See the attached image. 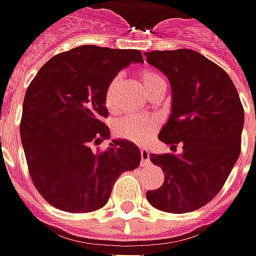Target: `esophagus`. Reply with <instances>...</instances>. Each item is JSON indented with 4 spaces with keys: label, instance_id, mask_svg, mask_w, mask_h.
I'll return each instance as SVG.
<instances>
[{
    "label": "esophagus",
    "instance_id": "esophagus-1",
    "mask_svg": "<svg viewBox=\"0 0 256 256\" xmlns=\"http://www.w3.org/2000/svg\"><path fill=\"white\" fill-rule=\"evenodd\" d=\"M140 158H142V163H148L150 159V153L148 149H140Z\"/></svg>",
    "mask_w": 256,
    "mask_h": 256
}]
</instances>
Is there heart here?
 <instances>
[{
  "instance_id": "1",
  "label": "heart",
  "mask_w": 256,
  "mask_h": 256,
  "mask_svg": "<svg viewBox=\"0 0 256 256\" xmlns=\"http://www.w3.org/2000/svg\"><path fill=\"white\" fill-rule=\"evenodd\" d=\"M140 82L148 94L159 87H166V80L163 78L160 72L149 70V68L140 72ZM120 84H122L120 77H114L113 80H110V83L107 84L106 90H104V104L110 112H116L118 107L117 96H118ZM156 124H158L156 118H152V117L128 116L117 120L114 124V132L117 136L123 139L132 140L134 143H144L154 133Z\"/></svg>"
}]
</instances>
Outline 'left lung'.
<instances>
[{
    "label": "left lung",
    "instance_id": "1",
    "mask_svg": "<svg viewBox=\"0 0 256 256\" xmlns=\"http://www.w3.org/2000/svg\"><path fill=\"white\" fill-rule=\"evenodd\" d=\"M146 60L172 88L170 114L159 140L170 149L184 144L180 154L150 153L164 182L146 198L163 212H192L219 194L238 160L244 108L228 74L196 51H150Z\"/></svg>",
    "mask_w": 256,
    "mask_h": 256
}]
</instances>
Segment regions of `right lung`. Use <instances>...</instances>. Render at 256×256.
<instances>
[{"label": "right lung", "mask_w": 256, "mask_h": 256, "mask_svg": "<svg viewBox=\"0 0 256 256\" xmlns=\"http://www.w3.org/2000/svg\"><path fill=\"white\" fill-rule=\"evenodd\" d=\"M139 50L80 46L54 56L30 83L20 124L28 170L51 206L93 212L106 205L117 178L140 163L139 148L112 140L104 152L92 146L110 138L104 90Z\"/></svg>", "instance_id": "obj_1"}]
</instances>
